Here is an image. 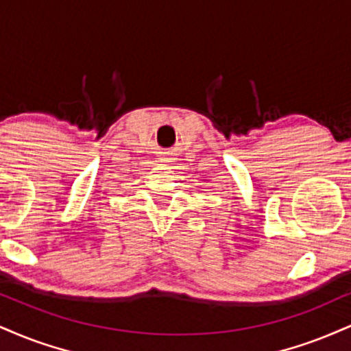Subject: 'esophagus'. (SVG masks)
Wrapping results in <instances>:
<instances>
[{"mask_svg":"<svg viewBox=\"0 0 351 351\" xmlns=\"http://www.w3.org/2000/svg\"><path fill=\"white\" fill-rule=\"evenodd\" d=\"M162 160H163L165 163H167V162H171V158H162Z\"/></svg>","mask_w":351,"mask_h":351,"instance_id":"1","label":"esophagus"}]
</instances>
